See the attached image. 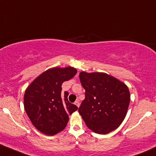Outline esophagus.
Listing matches in <instances>:
<instances>
[{"label": "esophagus", "mask_w": 156, "mask_h": 156, "mask_svg": "<svg viewBox=\"0 0 156 156\" xmlns=\"http://www.w3.org/2000/svg\"><path fill=\"white\" fill-rule=\"evenodd\" d=\"M75 105L77 106V107L79 108V106H80V101H79V100H76V101H75Z\"/></svg>", "instance_id": "obj_1"}]
</instances>
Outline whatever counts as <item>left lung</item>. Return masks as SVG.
<instances>
[{
    "instance_id": "obj_1",
    "label": "left lung",
    "mask_w": 156,
    "mask_h": 156,
    "mask_svg": "<svg viewBox=\"0 0 156 156\" xmlns=\"http://www.w3.org/2000/svg\"><path fill=\"white\" fill-rule=\"evenodd\" d=\"M79 78L85 99L78 112L87 126L101 134L117 129L125 119L130 102L128 87L104 73L81 72Z\"/></svg>"
}]
</instances>
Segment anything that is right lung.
I'll use <instances>...</instances> for the list:
<instances>
[{
	"instance_id": "add662e5",
	"label": "right lung",
	"mask_w": 156,
	"mask_h": 156,
	"mask_svg": "<svg viewBox=\"0 0 156 156\" xmlns=\"http://www.w3.org/2000/svg\"><path fill=\"white\" fill-rule=\"evenodd\" d=\"M76 69L68 66L49 69L36 78L26 89L24 110L34 127L46 135L63 131L69 121V114L78 107L68 101V92L61 93V85L73 78Z\"/></svg>"
}]
</instances>
